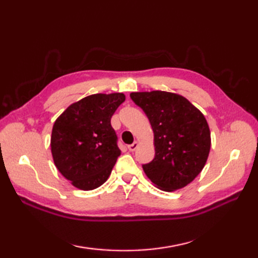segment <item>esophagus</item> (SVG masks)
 <instances>
[{"label": "esophagus", "mask_w": 258, "mask_h": 258, "mask_svg": "<svg viewBox=\"0 0 258 258\" xmlns=\"http://www.w3.org/2000/svg\"><path fill=\"white\" fill-rule=\"evenodd\" d=\"M138 147H139V143H138V142H134L133 144L128 145V150H130L131 152H134L136 149H138Z\"/></svg>", "instance_id": "esophagus-1"}]
</instances>
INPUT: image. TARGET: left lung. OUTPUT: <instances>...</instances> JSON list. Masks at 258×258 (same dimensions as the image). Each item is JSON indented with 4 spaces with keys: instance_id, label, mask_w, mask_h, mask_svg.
<instances>
[{
    "instance_id": "8db88e82",
    "label": "left lung",
    "mask_w": 258,
    "mask_h": 258,
    "mask_svg": "<svg viewBox=\"0 0 258 258\" xmlns=\"http://www.w3.org/2000/svg\"><path fill=\"white\" fill-rule=\"evenodd\" d=\"M154 132L155 157L144 164L146 176L158 188L173 191L193 182L211 150V131L204 115L187 98L164 91L134 92Z\"/></svg>"
}]
</instances>
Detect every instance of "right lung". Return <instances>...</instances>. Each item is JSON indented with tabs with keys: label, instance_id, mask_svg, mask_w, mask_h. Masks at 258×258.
Instances as JSON below:
<instances>
[{
	"label": "right lung",
	"instance_id": "obj_1",
	"mask_svg": "<svg viewBox=\"0 0 258 258\" xmlns=\"http://www.w3.org/2000/svg\"><path fill=\"white\" fill-rule=\"evenodd\" d=\"M123 93L93 94L65 109L53 125L54 164L76 188L91 190L106 182L120 155L111 118Z\"/></svg>",
	"mask_w": 258,
	"mask_h": 258
}]
</instances>
